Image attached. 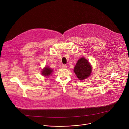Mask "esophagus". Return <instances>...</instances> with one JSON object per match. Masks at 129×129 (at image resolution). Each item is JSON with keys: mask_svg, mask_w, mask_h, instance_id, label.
<instances>
[{"mask_svg": "<svg viewBox=\"0 0 129 129\" xmlns=\"http://www.w3.org/2000/svg\"><path fill=\"white\" fill-rule=\"evenodd\" d=\"M62 69H66L67 68V66H66V64H62V66L61 67Z\"/></svg>", "mask_w": 129, "mask_h": 129, "instance_id": "esophagus-1", "label": "esophagus"}]
</instances>
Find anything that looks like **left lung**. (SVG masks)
Masks as SVG:
<instances>
[{
    "instance_id": "left-lung-1",
    "label": "left lung",
    "mask_w": 129,
    "mask_h": 129,
    "mask_svg": "<svg viewBox=\"0 0 129 129\" xmlns=\"http://www.w3.org/2000/svg\"><path fill=\"white\" fill-rule=\"evenodd\" d=\"M74 71L78 78L82 80L90 76L92 72V66L88 60L82 57L78 60Z\"/></svg>"
}]
</instances>
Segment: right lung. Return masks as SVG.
I'll list each match as a JSON object with an SVG mask.
<instances>
[{
  "label": "right lung",
  "mask_w": 129,
  "mask_h": 129,
  "mask_svg": "<svg viewBox=\"0 0 129 129\" xmlns=\"http://www.w3.org/2000/svg\"><path fill=\"white\" fill-rule=\"evenodd\" d=\"M53 71V70H52V69L48 67H46L41 71V73L42 75H43L44 76L48 77L49 76V75H51Z\"/></svg>",
  "instance_id": "right-lung-1"
}]
</instances>
